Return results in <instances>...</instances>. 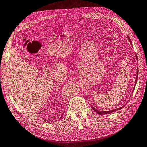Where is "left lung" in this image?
I'll use <instances>...</instances> for the list:
<instances>
[{"label": "left lung", "instance_id": "obj_1", "mask_svg": "<svg viewBox=\"0 0 147 147\" xmlns=\"http://www.w3.org/2000/svg\"><path fill=\"white\" fill-rule=\"evenodd\" d=\"M128 39H129V40L131 44H132V42H131V40H130V38H129V36H128ZM136 59H137V56H136ZM137 60H138V59H137ZM138 69H137V72H136V73H137V74H136V80H135V84H136V82H137V79H138ZM123 107H124V106H122V107H119V108H118V109H116L112 110V111H98V110L96 109L95 108H94V107H92V108L97 113H98V114H99V115H105V114H107V113H109L113 112L115 111H118V110L122 109Z\"/></svg>", "mask_w": 147, "mask_h": 147}]
</instances>
